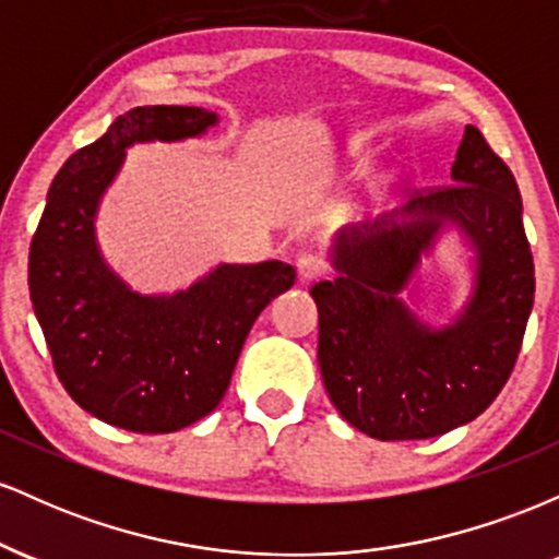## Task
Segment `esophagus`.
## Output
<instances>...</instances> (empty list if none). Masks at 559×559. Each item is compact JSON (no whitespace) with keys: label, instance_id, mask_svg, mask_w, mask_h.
<instances>
[{"label":"esophagus","instance_id":"1","mask_svg":"<svg viewBox=\"0 0 559 559\" xmlns=\"http://www.w3.org/2000/svg\"><path fill=\"white\" fill-rule=\"evenodd\" d=\"M297 271L301 281H316L329 273V262H325L323 254H301L297 260Z\"/></svg>","mask_w":559,"mask_h":559}]
</instances>
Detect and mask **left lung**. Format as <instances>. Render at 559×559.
Listing matches in <instances>:
<instances>
[{"mask_svg": "<svg viewBox=\"0 0 559 559\" xmlns=\"http://www.w3.org/2000/svg\"><path fill=\"white\" fill-rule=\"evenodd\" d=\"M447 222L474 249L477 281L464 312L431 330L403 305V288ZM331 262L336 278L310 288L318 362L349 426L378 441L431 439L497 400L521 352L536 278L521 191L476 126H465L452 183L338 230Z\"/></svg>", "mask_w": 559, "mask_h": 559, "instance_id": "left-lung-1", "label": "left lung"}]
</instances>
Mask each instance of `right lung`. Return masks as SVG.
Here are the masks:
<instances>
[{
	"mask_svg": "<svg viewBox=\"0 0 559 559\" xmlns=\"http://www.w3.org/2000/svg\"><path fill=\"white\" fill-rule=\"evenodd\" d=\"M202 107H133L62 165L31 241V301L55 373L79 407L133 433H170L221 404L247 333L292 265H217L176 294H139L96 247L94 217L126 150L204 133Z\"/></svg>",
	"mask_w": 559,
	"mask_h": 559,
	"instance_id": "right-lung-1",
	"label": "right lung"
}]
</instances>
